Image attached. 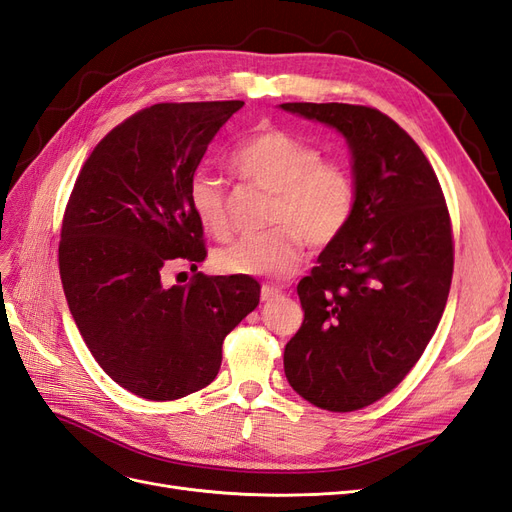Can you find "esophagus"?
I'll list each match as a JSON object with an SVG mask.
<instances>
[{
    "label": "esophagus",
    "instance_id": "34e87169",
    "mask_svg": "<svg viewBox=\"0 0 512 512\" xmlns=\"http://www.w3.org/2000/svg\"><path fill=\"white\" fill-rule=\"evenodd\" d=\"M277 297H282V288L280 286H269V284L262 286V292H260L262 303H269V301H273Z\"/></svg>",
    "mask_w": 512,
    "mask_h": 512
}]
</instances>
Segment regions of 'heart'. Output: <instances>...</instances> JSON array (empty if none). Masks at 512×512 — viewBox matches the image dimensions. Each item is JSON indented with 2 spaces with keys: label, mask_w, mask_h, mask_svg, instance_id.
<instances>
[{
  "label": "heart",
  "mask_w": 512,
  "mask_h": 512,
  "mask_svg": "<svg viewBox=\"0 0 512 512\" xmlns=\"http://www.w3.org/2000/svg\"><path fill=\"white\" fill-rule=\"evenodd\" d=\"M235 173L273 194L269 226L241 237L213 256L228 275L288 277L299 267L305 241L322 250L348 230L356 211V179L339 160H324L318 145L277 126H262L232 151ZM198 224L215 239L230 237L228 196L220 179L198 170L188 188Z\"/></svg>",
  "instance_id": "1"
}]
</instances>
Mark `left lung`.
Returning a JSON list of instances; mask_svg holds the SVG:
<instances>
[{
    "instance_id": "1",
    "label": "left lung",
    "mask_w": 512,
    "mask_h": 512,
    "mask_svg": "<svg viewBox=\"0 0 512 512\" xmlns=\"http://www.w3.org/2000/svg\"><path fill=\"white\" fill-rule=\"evenodd\" d=\"M282 108L346 136L359 190L348 230L297 286L305 320L284 371L316 408L361 410L410 374L438 329L453 280L451 215L421 147L378 108Z\"/></svg>"
}]
</instances>
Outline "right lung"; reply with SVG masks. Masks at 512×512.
Wrapping results in <instances>:
<instances>
[{"label": "right lung", "instance_id": "obj_1", "mask_svg": "<svg viewBox=\"0 0 512 512\" xmlns=\"http://www.w3.org/2000/svg\"><path fill=\"white\" fill-rule=\"evenodd\" d=\"M243 106L162 102L108 132L89 153L61 222L59 275L89 352L119 386L149 401L181 399L218 376L226 335L258 307L250 275L173 267L207 258L188 188L207 145Z\"/></svg>", "mask_w": 512, "mask_h": 512}]
</instances>
